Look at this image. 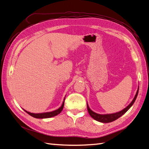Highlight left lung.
Instances as JSON below:
<instances>
[{
	"mask_svg": "<svg viewBox=\"0 0 149 149\" xmlns=\"http://www.w3.org/2000/svg\"><path fill=\"white\" fill-rule=\"evenodd\" d=\"M138 93H139V88H138V90L136 93V96H135L132 101L130 103V104L128 106L126 107L125 109H124L123 111H121L119 112H116V113L111 114H99L90 109V108L89 107L88 105L87 104L88 111L89 112V115L91 116L94 119L96 120L97 121L101 122V123H111V122H112V121H114L116 119H118V118H119L120 116H122L124 114H125V112L130 109V107L133 105V104L134 103L135 101H136V98L137 97V95H138Z\"/></svg>",
	"mask_w": 149,
	"mask_h": 149,
	"instance_id": "1",
	"label": "left lung"
}]
</instances>
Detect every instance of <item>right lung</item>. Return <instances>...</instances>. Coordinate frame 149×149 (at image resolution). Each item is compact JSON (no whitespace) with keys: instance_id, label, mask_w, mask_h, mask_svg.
Listing matches in <instances>:
<instances>
[{"instance_id":"add662e5","label":"right lung","mask_w":149,"mask_h":149,"mask_svg":"<svg viewBox=\"0 0 149 149\" xmlns=\"http://www.w3.org/2000/svg\"><path fill=\"white\" fill-rule=\"evenodd\" d=\"M64 103H65V100L63 102L61 106L55 111H52V112H45V113H40V114H34V113H31L30 112L26 111L25 110H24L26 113H28L29 115H30L31 116L35 118H38V119H43V118H52V117L55 116L58 114H59L60 112L62 111L64 107Z\"/></svg>"}]
</instances>
